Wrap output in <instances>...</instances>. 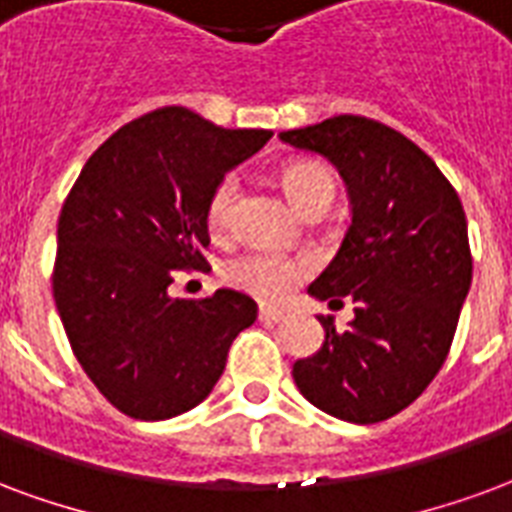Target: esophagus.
Here are the masks:
<instances>
[{"instance_id":"esophagus-1","label":"esophagus","mask_w":512,"mask_h":512,"mask_svg":"<svg viewBox=\"0 0 512 512\" xmlns=\"http://www.w3.org/2000/svg\"><path fill=\"white\" fill-rule=\"evenodd\" d=\"M257 317H260L263 323H282V320H285V312H282V309H271V306H260Z\"/></svg>"}]
</instances>
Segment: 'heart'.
Instances as JSON below:
<instances>
[{
  "label": "heart",
  "mask_w": 512,
  "mask_h": 512,
  "mask_svg": "<svg viewBox=\"0 0 512 512\" xmlns=\"http://www.w3.org/2000/svg\"><path fill=\"white\" fill-rule=\"evenodd\" d=\"M282 189L295 208L317 206V203H331L333 181L331 170L317 160H295L287 162L279 173ZM238 195V179L233 173H225L222 179L211 187L206 200V227L211 236L222 238L230 230L233 219V203ZM312 271V260L301 255H282V252H244L227 260L222 266V279L227 285L236 287L241 293L252 295L257 301L276 304L293 290L301 279Z\"/></svg>",
  "instance_id": "1"
}]
</instances>
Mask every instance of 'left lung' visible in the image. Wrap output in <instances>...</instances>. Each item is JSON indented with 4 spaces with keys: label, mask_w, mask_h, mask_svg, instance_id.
Returning <instances> with one entry per match:
<instances>
[{
    "label": "left lung",
    "mask_w": 512,
    "mask_h": 512,
    "mask_svg": "<svg viewBox=\"0 0 512 512\" xmlns=\"http://www.w3.org/2000/svg\"><path fill=\"white\" fill-rule=\"evenodd\" d=\"M279 138L317 151L350 189L352 225L309 293L355 304L344 331L317 317L325 342L295 361L293 380L314 407L380 423L410 407L448 358L472 282L467 217L442 170L382 121L342 113Z\"/></svg>",
    "instance_id": "1"
}]
</instances>
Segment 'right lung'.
Segmentation results:
<instances>
[{"instance_id": "obj_1", "label": "right lung", "mask_w": 512, "mask_h": 512, "mask_svg": "<svg viewBox=\"0 0 512 512\" xmlns=\"http://www.w3.org/2000/svg\"><path fill=\"white\" fill-rule=\"evenodd\" d=\"M271 130H225L181 105L143 113L94 151L59 214L54 301L75 358L113 407L165 420L206 399L255 323L238 290L170 298L206 271V200Z\"/></svg>"}]
</instances>
